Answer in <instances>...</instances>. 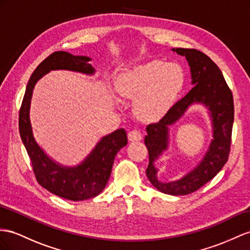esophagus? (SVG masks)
I'll return each instance as SVG.
<instances>
[{
    "instance_id": "34e87169",
    "label": "esophagus",
    "mask_w": 250,
    "mask_h": 250,
    "mask_svg": "<svg viewBox=\"0 0 250 250\" xmlns=\"http://www.w3.org/2000/svg\"><path fill=\"white\" fill-rule=\"evenodd\" d=\"M127 138H129L130 142H139V140L143 138V135L139 131L132 130L127 133Z\"/></svg>"
}]
</instances>
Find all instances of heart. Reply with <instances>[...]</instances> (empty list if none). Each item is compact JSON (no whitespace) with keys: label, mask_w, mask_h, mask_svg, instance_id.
<instances>
[{"label":"heart","mask_w":250,"mask_h":250,"mask_svg":"<svg viewBox=\"0 0 250 250\" xmlns=\"http://www.w3.org/2000/svg\"><path fill=\"white\" fill-rule=\"evenodd\" d=\"M184 70L176 63L153 60L127 68L115 80L117 93L134 101V112L143 120L161 117L184 85Z\"/></svg>","instance_id":"obj_1"}]
</instances>
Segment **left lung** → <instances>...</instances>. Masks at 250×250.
<instances>
[{
	"label": "left lung",
	"mask_w": 250,
	"mask_h": 250,
	"mask_svg": "<svg viewBox=\"0 0 250 250\" xmlns=\"http://www.w3.org/2000/svg\"><path fill=\"white\" fill-rule=\"evenodd\" d=\"M186 57L190 65L191 91L172 106L155 124L146 126L145 144L149 152V166L146 170L149 181L157 190L171 195H186L203 187L219 173L228 161L234 118L231 89L219 66L207 55L194 48L173 49ZM194 102L208 106L214 125V139L203 161L180 181L162 183L156 177L154 162L167 147V125L174 123Z\"/></svg>",
	"instance_id": "8db88e82"
}]
</instances>
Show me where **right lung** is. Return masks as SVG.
<instances>
[{
    "label": "right lung",
    "mask_w": 250,
    "mask_h": 250,
    "mask_svg": "<svg viewBox=\"0 0 250 250\" xmlns=\"http://www.w3.org/2000/svg\"><path fill=\"white\" fill-rule=\"evenodd\" d=\"M91 58L74 56L66 52H55L34 70L27 83L19 112V131L30 158L37 182L52 193L70 201H84L98 195L110 178L115 156L126 146L125 129L104 136L84 161L74 168L62 167L53 162L40 148L33 135L29 119L30 100L36 82L54 69H68L92 75L95 73Z\"/></svg>",
    "instance_id": "obj_1"
}]
</instances>
